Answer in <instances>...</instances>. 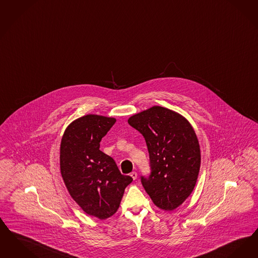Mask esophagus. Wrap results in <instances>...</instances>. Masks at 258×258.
I'll return each instance as SVG.
<instances>
[{
	"label": "esophagus",
	"mask_w": 258,
	"mask_h": 258,
	"mask_svg": "<svg viewBox=\"0 0 258 258\" xmlns=\"http://www.w3.org/2000/svg\"><path fill=\"white\" fill-rule=\"evenodd\" d=\"M131 176L135 180V179L137 178V173H136V172H132V173H131Z\"/></svg>",
	"instance_id": "obj_1"
}]
</instances>
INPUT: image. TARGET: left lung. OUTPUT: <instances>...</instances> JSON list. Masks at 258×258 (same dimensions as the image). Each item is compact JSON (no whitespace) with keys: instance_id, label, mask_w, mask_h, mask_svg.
Segmentation results:
<instances>
[{"instance_id":"1","label":"left lung","mask_w":258,"mask_h":258,"mask_svg":"<svg viewBox=\"0 0 258 258\" xmlns=\"http://www.w3.org/2000/svg\"><path fill=\"white\" fill-rule=\"evenodd\" d=\"M128 124L143 135L150 157V175L141 183L157 207L174 210L192 193L201 166L196 134L181 115L153 106L135 114Z\"/></svg>"}]
</instances>
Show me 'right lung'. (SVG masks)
<instances>
[{"label":"right lung","instance_id":"add662e5","mask_svg":"<svg viewBox=\"0 0 258 258\" xmlns=\"http://www.w3.org/2000/svg\"><path fill=\"white\" fill-rule=\"evenodd\" d=\"M114 118L85 115L70 124L62 137L60 171L70 195L88 215L104 220L118 210L124 189L133 181L122 175L100 142Z\"/></svg>","mask_w":258,"mask_h":258}]
</instances>
